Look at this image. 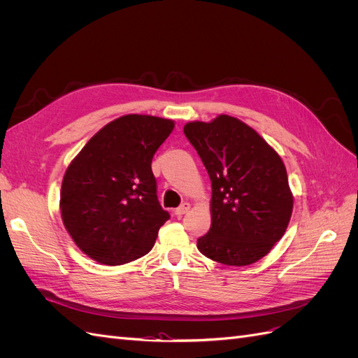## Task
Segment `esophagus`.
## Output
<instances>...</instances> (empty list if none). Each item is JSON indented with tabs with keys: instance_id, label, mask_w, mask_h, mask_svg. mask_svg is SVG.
Returning <instances> with one entry per match:
<instances>
[{
	"instance_id": "esophagus-1",
	"label": "esophagus",
	"mask_w": 358,
	"mask_h": 358,
	"mask_svg": "<svg viewBox=\"0 0 358 358\" xmlns=\"http://www.w3.org/2000/svg\"><path fill=\"white\" fill-rule=\"evenodd\" d=\"M188 210H189V203H182L179 208L175 209V215L182 216V215H185Z\"/></svg>"
}]
</instances>
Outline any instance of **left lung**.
<instances>
[{
	"instance_id": "left-lung-1",
	"label": "left lung",
	"mask_w": 358,
	"mask_h": 358,
	"mask_svg": "<svg viewBox=\"0 0 358 358\" xmlns=\"http://www.w3.org/2000/svg\"><path fill=\"white\" fill-rule=\"evenodd\" d=\"M212 182V225L199 251L227 266H248L284 236L292 196L282 159L242 121L221 115L183 127Z\"/></svg>"
}]
</instances>
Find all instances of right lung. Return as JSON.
<instances>
[{
    "label": "right lung",
    "mask_w": 358,
    "mask_h": 358,
    "mask_svg": "<svg viewBox=\"0 0 358 358\" xmlns=\"http://www.w3.org/2000/svg\"><path fill=\"white\" fill-rule=\"evenodd\" d=\"M173 121L127 115L96 133L69 166L61 215L74 243L95 262L119 266L146 255L170 213L161 208L152 158Z\"/></svg>",
    "instance_id": "1"
}]
</instances>
